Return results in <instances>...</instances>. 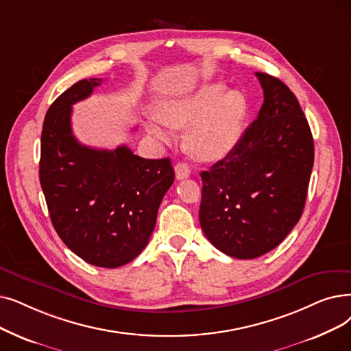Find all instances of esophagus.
<instances>
[{"label":"esophagus","mask_w":351,"mask_h":351,"mask_svg":"<svg viewBox=\"0 0 351 351\" xmlns=\"http://www.w3.org/2000/svg\"><path fill=\"white\" fill-rule=\"evenodd\" d=\"M175 173L178 179H186L191 175V167L185 162H179L175 165Z\"/></svg>","instance_id":"esophagus-1"}]
</instances>
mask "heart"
<instances>
[{
	"label": "heart",
	"mask_w": 351,
	"mask_h": 351,
	"mask_svg": "<svg viewBox=\"0 0 351 351\" xmlns=\"http://www.w3.org/2000/svg\"><path fill=\"white\" fill-rule=\"evenodd\" d=\"M248 112L238 90L225 91L222 83L204 84L189 96L165 103L159 117L147 123L149 133L162 142L173 138L171 126L185 129L186 147L201 160H219L238 146Z\"/></svg>",
	"instance_id": "b5f03b06"
}]
</instances>
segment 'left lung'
I'll return each mask as SVG.
<instances>
[{"label":"left lung","instance_id":"left-lung-1","mask_svg":"<svg viewBox=\"0 0 351 351\" xmlns=\"http://www.w3.org/2000/svg\"><path fill=\"white\" fill-rule=\"evenodd\" d=\"M255 75L264 90L256 120L230 155L201 173L202 231L239 260L269 252L291 232L314 163L313 134L293 91L267 73Z\"/></svg>","mask_w":351,"mask_h":351}]
</instances>
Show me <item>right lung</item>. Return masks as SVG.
Wrapping results in <instances>:
<instances>
[{"label": "right lung", "mask_w": 351, "mask_h": 351, "mask_svg": "<svg viewBox=\"0 0 351 351\" xmlns=\"http://www.w3.org/2000/svg\"><path fill=\"white\" fill-rule=\"evenodd\" d=\"M101 79H84L50 106L41 132L40 184L58 237L86 263L116 268L134 260L155 230L175 180L171 159H143L121 145L88 147L71 130V106Z\"/></svg>", "instance_id": "obj_1"}]
</instances>
